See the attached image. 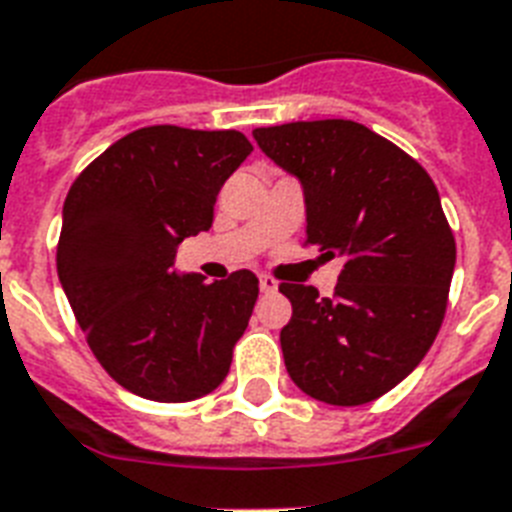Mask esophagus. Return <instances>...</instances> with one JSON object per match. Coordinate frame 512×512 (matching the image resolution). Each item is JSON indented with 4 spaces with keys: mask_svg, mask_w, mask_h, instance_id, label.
I'll return each mask as SVG.
<instances>
[{
    "mask_svg": "<svg viewBox=\"0 0 512 512\" xmlns=\"http://www.w3.org/2000/svg\"><path fill=\"white\" fill-rule=\"evenodd\" d=\"M259 288H261V293H277V282L272 280V277H259Z\"/></svg>",
    "mask_w": 512,
    "mask_h": 512,
    "instance_id": "esophagus-1",
    "label": "esophagus"
}]
</instances>
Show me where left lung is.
<instances>
[{"label":"left lung","mask_w":512,"mask_h":512,"mask_svg":"<svg viewBox=\"0 0 512 512\" xmlns=\"http://www.w3.org/2000/svg\"><path fill=\"white\" fill-rule=\"evenodd\" d=\"M261 153L298 179L306 243L341 259L333 298L282 282L293 317L280 330L290 380L335 407L402 383L439 333L455 237L418 161L343 118L253 129Z\"/></svg>","instance_id":"obj_1"}]
</instances>
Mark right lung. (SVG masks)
Masks as SVG:
<instances>
[{"label": "right lung", "instance_id": "1", "mask_svg": "<svg viewBox=\"0 0 512 512\" xmlns=\"http://www.w3.org/2000/svg\"><path fill=\"white\" fill-rule=\"evenodd\" d=\"M253 147L240 132L147 126L81 171L63 203L57 277L92 354L150 402L222 386L259 298L248 269L182 275L177 248L211 230L216 195Z\"/></svg>", "mask_w": 512, "mask_h": 512}]
</instances>
